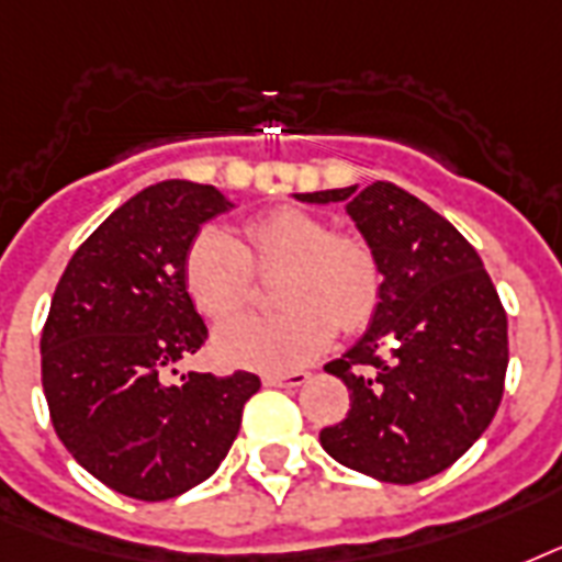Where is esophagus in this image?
<instances>
[{
    "mask_svg": "<svg viewBox=\"0 0 562 562\" xmlns=\"http://www.w3.org/2000/svg\"><path fill=\"white\" fill-rule=\"evenodd\" d=\"M307 372H267L263 384L267 386H302L307 381Z\"/></svg>",
    "mask_w": 562,
    "mask_h": 562,
    "instance_id": "obj_1",
    "label": "esophagus"
}]
</instances>
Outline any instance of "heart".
<instances>
[{
    "label": "heart",
    "mask_w": 562,
    "mask_h": 562,
    "mask_svg": "<svg viewBox=\"0 0 562 562\" xmlns=\"http://www.w3.org/2000/svg\"><path fill=\"white\" fill-rule=\"evenodd\" d=\"M276 276L269 316H234L213 337L220 360L249 369H295L313 360L334 328L358 330L375 316L384 290L378 251L360 234H337L302 207H278L232 234L204 228L184 258V281L195 307L213 319L232 316L251 299L255 272Z\"/></svg>",
    "instance_id": "heart-1"
}]
</instances>
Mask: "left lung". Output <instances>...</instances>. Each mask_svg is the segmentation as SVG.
<instances>
[{
  "label": "left lung",
  "instance_id": "obj_1",
  "mask_svg": "<svg viewBox=\"0 0 562 562\" xmlns=\"http://www.w3.org/2000/svg\"><path fill=\"white\" fill-rule=\"evenodd\" d=\"M295 199L346 204L384 269L367 334L325 367L349 386L351 411L322 428V448L384 484L439 475L502 404L507 313L484 263L446 216L390 181Z\"/></svg>",
  "mask_w": 562,
  "mask_h": 562
}]
</instances>
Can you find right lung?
<instances>
[{
  "mask_svg": "<svg viewBox=\"0 0 562 562\" xmlns=\"http://www.w3.org/2000/svg\"><path fill=\"white\" fill-rule=\"evenodd\" d=\"M232 199L169 178L120 204L64 269L41 337L43 393L67 451L104 486L167 502L220 469L260 378L187 372L207 328L184 258Z\"/></svg>",
  "mask_w": 562,
  "mask_h": 562,
  "instance_id": "add662e5",
  "label": "right lung"
}]
</instances>
